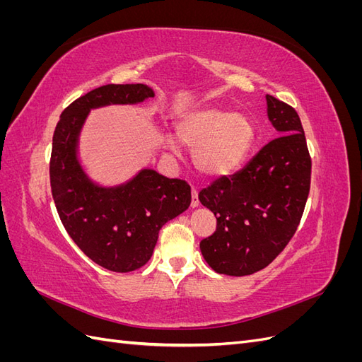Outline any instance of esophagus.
Here are the masks:
<instances>
[{"mask_svg":"<svg viewBox=\"0 0 362 362\" xmlns=\"http://www.w3.org/2000/svg\"><path fill=\"white\" fill-rule=\"evenodd\" d=\"M190 205L193 206V208H196L199 205V198H198V190H196L194 187H192V202H190Z\"/></svg>","mask_w":362,"mask_h":362,"instance_id":"obj_1","label":"esophagus"}]
</instances>
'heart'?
I'll return each instance as SVG.
<instances>
[{
	"instance_id": "b5f03b06",
	"label": "heart",
	"mask_w": 362,
	"mask_h": 362,
	"mask_svg": "<svg viewBox=\"0 0 362 362\" xmlns=\"http://www.w3.org/2000/svg\"><path fill=\"white\" fill-rule=\"evenodd\" d=\"M177 136L193 148V161L204 175L222 177L245 160L254 141V127L245 115L201 108L180 120ZM166 148L175 156L180 152L172 137L166 139Z\"/></svg>"
}]
</instances>
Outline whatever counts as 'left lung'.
Wrapping results in <instances>:
<instances>
[{
    "instance_id": "left-lung-1",
    "label": "left lung",
    "mask_w": 362,
    "mask_h": 362,
    "mask_svg": "<svg viewBox=\"0 0 362 362\" xmlns=\"http://www.w3.org/2000/svg\"><path fill=\"white\" fill-rule=\"evenodd\" d=\"M267 116L278 137L246 166L199 192V201L217 218L201 252L214 272L252 275L267 267L288 245L308 199L311 157L299 115L266 95Z\"/></svg>"
}]
</instances>
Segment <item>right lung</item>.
Masks as SVG:
<instances>
[{
  "mask_svg": "<svg viewBox=\"0 0 362 362\" xmlns=\"http://www.w3.org/2000/svg\"><path fill=\"white\" fill-rule=\"evenodd\" d=\"M154 96L146 84H105L64 108L52 136L49 181L60 221L98 266L127 273L145 266L161 226L192 202L190 185L152 169L116 187L95 184L76 157L78 136L92 108L139 104Z\"/></svg>",
  "mask_w": 362,
  "mask_h": 362,
  "instance_id": "add662e5",
  "label": "right lung"
}]
</instances>
